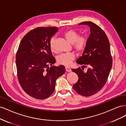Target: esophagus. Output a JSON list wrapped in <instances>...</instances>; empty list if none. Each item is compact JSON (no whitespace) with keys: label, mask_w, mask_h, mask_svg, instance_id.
<instances>
[{"label":"esophagus","mask_w":126,"mask_h":126,"mask_svg":"<svg viewBox=\"0 0 126 126\" xmlns=\"http://www.w3.org/2000/svg\"><path fill=\"white\" fill-rule=\"evenodd\" d=\"M65 69H66V71H67V72H70V71H71L70 68H69V67H66L65 68Z\"/></svg>","instance_id":"esophagus-1"}]
</instances>
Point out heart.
I'll return each mask as SVG.
<instances>
[{
	"label": "heart",
	"instance_id": "b5f03b06",
	"mask_svg": "<svg viewBox=\"0 0 126 126\" xmlns=\"http://www.w3.org/2000/svg\"><path fill=\"white\" fill-rule=\"evenodd\" d=\"M64 36L66 40L71 44H73L74 48L78 52H81L86 48L87 39L85 36H79V33L73 29H70L64 33ZM55 38L52 37L50 41V48L53 52L55 51L54 43ZM76 55L73 52L66 53L59 55L57 57V62L59 64L66 66H69L75 60Z\"/></svg>",
	"mask_w": 126,
	"mask_h": 126
}]
</instances>
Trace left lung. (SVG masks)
<instances>
[{
    "label": "left lung",
    "mask_w": 126,
    "mask_h": 126,
    "mask_svg": "<svg viewBox=\"0 0 126 126\" xmlns=\"http://www.w3.org/2000/svg\"><path fill=\"white\" fill-rule=\"evenodd\" d=\"M81 25L88 26L90 34L82 56L76 62L81 64L83 69L86 66L89 68L86 72L80 67L72 69L79 78L73 88L79 94L88 97L97 94L105 86L111 69L112 59L109 41L104 30L91 21L79 24Z\"/></svg>",
    "instance_id": "left-lung-1"
}]
</instances>
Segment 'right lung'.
Returning a JSON list of instances; mask_svg holds the SVG:
<instances>
[{
	"label": "right lung",
	"instance_id": "right-lung-1",
	"mask_svg": "<svg viewBox=\"0 0 126 126\" xmlns=\"http://www.w3.org/2000/svg\"><path fill=\"white\" fill-rule=\"evenodd\" d=\"M58 29L49 27L32 30L22 39L17 52L18 81L26 93L37 99L50 96L54 91L57 79L65 72L63 65L52 66L56 60L50 41Z\"/></svg>",
	"mask_w": 126,
	"mask_h": 126
}]
</instances>
